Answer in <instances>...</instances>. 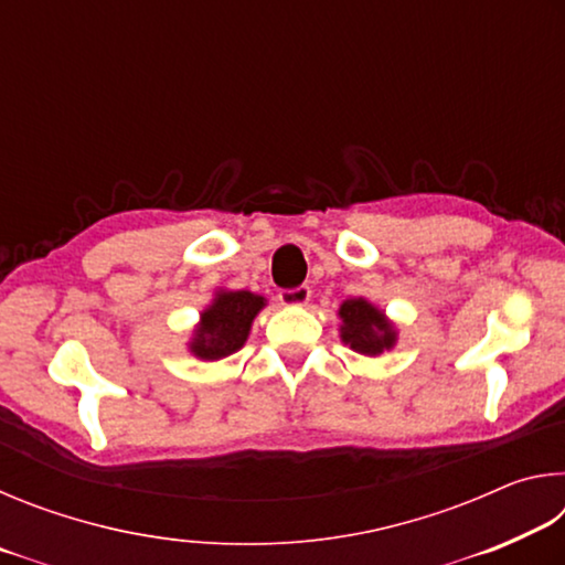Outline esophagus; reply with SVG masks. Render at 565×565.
<instances>
[{"mask_svg":"<svg viewBox=\"0 0 565 565\" xmlns=\"http://www.w3.org/2000/svg\"><path fill=\"white\" fill-rule=\"evenodd\" d=\"M311 299V289L309 286H296V289H281L279 291V301L284 306H303Z\"/></svg>","mask_w":565,"mask_h":565,"instance_id":"1","label":"esophagus"}]
</instances>
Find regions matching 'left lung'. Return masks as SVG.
<instances>
[{
    "label": "left lung",
    "instance_id": "8db88e82",
    "mask_svg": "<svg viewBox=\"0 0 565 565\" xmlns=\"http://www.w3.org/2000/svg\"><path fill=\"white\" fill-rule=\"evenodd\" d=\"M341 341L363 356H379L396 343V327L366 299H347L339 309Z\"/></svg>",
    "mask_w": 565,
    "mask_h": 565
}]
</instances>
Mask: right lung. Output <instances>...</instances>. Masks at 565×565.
<instances>
[{"label": "right lung", "instance_id": "add662e5", "mask_svg": "<svg viewBox=\"0 0 565 565\" xmlns=\"http://www.w3.org/2000/svg\"><path fill=\"white\" fill-rule=\"evenodd\" d=\"M266 306V299L252 291H216L214 301L202 311L189 351L196 359L218 361L238 351L248 339L252 323Z\"/></svg>", "mask_w": 565, "mask_h": 565}]
</instances>
